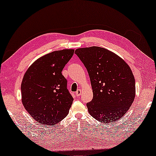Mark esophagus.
<instances>
[{
	"mask_svg": "<svg viewBox=\"0 0 156 156\" xmlns=\"http://www.w3.org/2000/svg\"><path fill=\"white\" fill-rule=\"evenodd\" d=\"M76 94L77 96H80L81 94H82V90H81L80 89H79V90H78L77 91H76Z\"/></svg>",
	"mask_w": 156,
	"mask_h": 156,
	"instance_id": "34e87169",
	"label": "esophagus"
}]
</instances>
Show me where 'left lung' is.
<instances>
[{"label":"left lung","instance_id":"left-lung-1","mask_svg":"<svg viewBox=\"0 0 156 156\" xmlns=\"http://www.w3.org/2000/svg\"><path fill=\"white\" fill-rule=\"evenodd\" d=\"M75 53L87 69L93 98L87 103L90 115L101 123L120 119L135 99V81L126 62L98 46L80 48Z\"/></svg>","mask_w":156,"mask_h":156}]
</instances>
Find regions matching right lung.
Wrapping results in <instances>:
<instances>
[{"label": "right lung", "mask_w": 156, "mask_h": 156, "mask_svg": "<svg viewBox=\"0 0 156 156\" xmlns=\"http://www.w3.org/2000/svg\"><path fill=\"white\" fill-rule=\"evenodd\" d=\"M73 53V49L51 52L37 59L24 74L22 103L41 124H56L69 113L73 98L62 71Z\"/></svg>", "instance_id": "add662e5"}]
</instances>
